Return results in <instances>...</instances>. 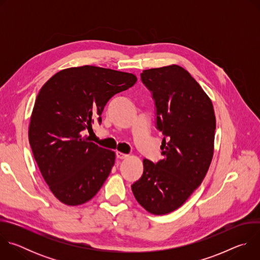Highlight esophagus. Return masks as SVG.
I'll return each mask as SVG.
<instances>
[{"instance_id":"34e87169","label":"esophagus","mask_w":260,"mask_h":260,"mask_svg":"<svg viewBox=\"0 0 260 260\" xmlns=\"http://www.w3.org/2000/svg\"><path fill=\"white\" fill-rule=\"evenodd\" d=\"M116 156H117V158H119V159H124V158H126L128 155L125 154V153H122V152L117 151V152H116Z\"/></svg>"}]
</instances>
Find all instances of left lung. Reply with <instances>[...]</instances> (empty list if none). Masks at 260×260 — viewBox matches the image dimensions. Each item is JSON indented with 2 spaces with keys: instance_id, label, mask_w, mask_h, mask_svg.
Wrapping results in <instances>:
<instances>
[{
  "instance_id": "8db88e82",
  "label": "left lung",
  "mask_w": 260,
  "mask_h": 260,
  "mask_svg": "<svg viewBox=\"0 0 260 260\" xmlns=\"http://www.w3.org/2000/svg\"><path fill=\"white\" fill-rule=\"evenodd\" d=\"M152 92L157 128L165 136L157 164L143 159L142 177L132 185L138 203L154 215L180 208L202 184L214 153L213 104L190 74L178 64L144 70Z\"/></svg>"
}]
</instances>
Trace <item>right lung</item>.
Segmentation results:
<instances>
[{"label": "right lung", "instance_id": "obj_1", "mask_svg": "<svg viewBox=\"0 0 260 260\" xmlns=\"http://www.w3.org/2000/svg\"><path fill=\"white\" fill-rule=\"evenodd\" d=\"M135 74L94 66L57 72L37 95L28 126L35 160L53 196L68 206L90 201L115 162V152L82 136L114 94L137 82Z\"/></svg>", "mask_w": 260, "mask_h": 260}]
</instances>
